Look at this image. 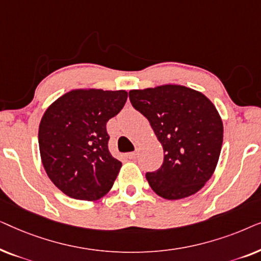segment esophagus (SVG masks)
<instances>
[{"mask_svg": "<svg viewBox=\"0 0 261 261\" xmlns=\"http://www.w3.org/2000/svg\"><path fill=\"white\" fill-rule=\"evenodd\" d=\"M137 156H138V153L137 152L127 153V158H129V159H137Z\"/></svg>", "mask_w": 261, "mask_h": 261, "instance_id": "1", "label": "esophagus"}]
</instances>
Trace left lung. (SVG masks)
<instances>
[{
	"label": "left lung",
	"instance_id": "8db88e82",
	"mask_svg": "<svg viewBox=\"0 0 261 261\" xmlns=\"http://www.w3.org/2000/svg\"><path fill=\"white\" fill-rule=\"evenodd\" d=\"M129 99L163 145V165L146 173L153 191L180 199L201 190L222 147L223 124L215 106L201 92L173 84L130 90Z\"/></svg>",
	"mask_w": 261,
	"mask_h": 261
}]
</instances>
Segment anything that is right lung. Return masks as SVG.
I'll return each instance as SVG.
<instances>
[{
	"instance_id": "1",
	"label": "right lung",
	"mask_w": 261,
	"mask_h": 261,
	"mask_svg": "<svg viewBox=\"0 0 261 261\" xmlns=\"http://www.w3.org/2000/svg\"><path fill=\"white\" fill-rule=\"evenodd\" d=\"M127 97L124 90H73L45 112L39 126L42 165L69 197L96 201L112 189L121 162L109 152L107 122Z\"/></svg>"
}]
</instances>
